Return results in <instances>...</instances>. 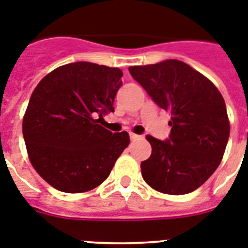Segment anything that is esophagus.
Masks as SVG:
<instances>
[{
	"label": "esophagus",
	"mask_w": 248,
	"mask_h": 248,
	"mask_svg": "<svg viewBox=\"0 0 248 248\" xmlns=\"http://www.w3.org/2000/svg\"><path fill=\"white\" fill-rule=\"evenodd\" d=\"M130 138H131V140H138V139H140V138H141V136L140 135H136V134H130Z\"/></svg>",
	"instance_id": "34e87169"
}]
</instances>
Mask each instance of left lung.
<instances>
[{"instance_id": "left-lung-1", "label": "left lung", "mask_w": 248, "mask_h": 248, "mask_svg": "<svg viewBox=\"0 0 248 248\" xmlns=\"http://www.w3.org/2000/svg\"><path fill=\"white\" fill-rule=\"evenodd\" d=\"M128 72L170 114L167 139L147 135L152 155L140 166L143 179L166 194L196 190L215 172L229 139L231 126L221 93L210 79L180 60L136 65Z\"/></svg>"}]
</instances>
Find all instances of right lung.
<instances>
[{
  "instance_id": "obj_1",
  "label": "right lung",
  "mask_w": 248,
  "mask_h": 248,
  "mask_svg": "<svg viewBox=\"0 0 248 248\" xmlns=\"http://www.w3.org/2000/svg\"><path fill=\"white\" fill-rule=\"evenodd\" d=\"M122 76L120 68L76 62L54 69L32 93L23 120L29 159L60 192L96 188L127 148V132L113 134L99 124L114 112Z\"/></svg>"
}]
</instances>
